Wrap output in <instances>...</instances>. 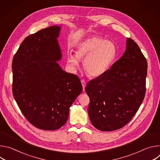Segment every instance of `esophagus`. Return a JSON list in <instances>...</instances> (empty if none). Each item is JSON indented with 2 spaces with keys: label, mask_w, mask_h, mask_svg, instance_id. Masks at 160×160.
<instances>
[{
  "label": "esophagus",
  "mask_w": 160,
  "mask_h": 160,
  "mask_svg": "<svg viewBox=\"0 0 160 160\" xmlns=\"http://www.w3.org/2000/svg\"><path fill=\"white\" fill-rule=\"evenodd\" d=\"M81 83H82V85L83 90L85 91V86H86V82L83 80H81Z\"/></svg>",
  "instance_id": "obj_1"
}]
</instances>
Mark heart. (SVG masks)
<instances>
[{
  "label": "heart",
  "instance_id": "obj_1",
  "mask_svg": "<svg viewBox=\"0 0 160 160\" xmlns=\"http://www.w3.org/2000/svg\"><path fill=\"white\" fill-rule=\"evenodd\" d=\"M117 54L116 45L111 40H104L94 36L80 42L76 54H70L68 63L75 69L80 60H83V68L90 77H99L104 75L110 68Z\"/></svg>",
  "mask_w": 160,
  "mask_h": 160
}]
</instances>
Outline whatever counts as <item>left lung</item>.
Wrapping results in <instances>:
<instances>
[{
    "instance_id": "1",
    "label": "left lung",
    "mask_w": 160,
    "mask_h": 160,
    "mask_svg": "<svg viewBox=\"0 0 160 160\" xmlns=\"http://www.w3.org/2000/svg\"><path fill=\"white\" fill-rule=\"evenodd\" d=\"M147 69L146 59L138 45L127 38L123 56L85 87L90 98L88 115L94 127L113 131L130 121L144 98Z\"/></svg>"
}]
</instances>
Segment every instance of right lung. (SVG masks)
Returning a JSON list of instances; mask_svg holds the SVG:
<instances>
[{"mask_svg":"<svg viewBox=\"0 0 160 160\" xmlns=\"http://www.w3.org/2000/svg\"><path fill=\"white\" fill-rule=\"evenodd\" d=\"M61 26L54 25L27 37L12 63L14 98L35 127L58 130L67 122L70 108L82 91L78 77L58 64Z\"/></svg>","mask_w":160,"mask_h":160,"instance_id":"add662e5","label":"right lung"}]
</instances>
